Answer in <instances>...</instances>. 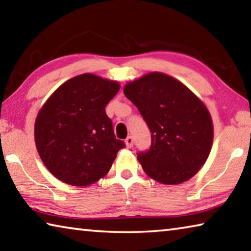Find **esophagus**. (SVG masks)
<instances>
[{
  "instance_id": "esophagus-1",
  "label": "esophagus",
  "mask_w": 251,
  "mask_h": 251,
  "mask_svg": "<svg viewBox=\"0 0 251 251\" xmlns=\"http://www.w3.org/2000/svg\"><path fill=\"white\" fill-rule=\"evenodd\" d=\"M125 144H126L127 148H131V147H133V145H134V139H133V137H131V136H128V137H127V138L125 139Z\"/></svg>"
}]
</instances>
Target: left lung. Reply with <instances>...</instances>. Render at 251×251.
Wrapping results in <instances>:
<instances>
[{"label":"left lung","instance_id":"obj_1","mask_svg":"<svg viewBox=\"0 0 251 251\" xmlns=\"http://www.w3.org/2000/svg\"><path fill=\"white\" fill-rule=\"evenodd\" d=\"M124 94L151 133L150 150L137 152L144 172L166 185L196 175L209 156L214 136L202 101L179 80L158 72L125 85Z\"/></svg>","mask_w":251,"mask_h":251}]
</instances>
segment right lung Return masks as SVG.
<instances>
[{"label": "right lung", "mask_w": 251, "mask_h": 251, "mask_svg": "<svg viewBox=\"0 0 251 251\" xmlns=\"http://www.w3.org/2000/svg\"><path fill=\"white\" fill-rule=\"evenodd\" d=\"M120 84L94 74L71 78L55 91L35 121V144L53 175L72 186L103 178L125 143L116 139L105 107Z\"/></svg>", "instance_id": "add662e5"}]
</instances>
